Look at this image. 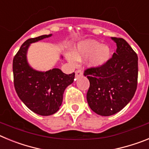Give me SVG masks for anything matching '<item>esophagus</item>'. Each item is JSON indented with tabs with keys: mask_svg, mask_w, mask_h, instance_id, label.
<instances>
[{
	"mask_svg": "<svg viewBox=\"0 0 149 149\" xmlns=\"http://www.w3.org/2000/svg\"><path fill=\"white\" fill-rule=\"evenodd\" d=\"M83 75V73L81 70H77L75 72V77H81Z\"/></svg>",
	"mask_w": 149,
	"mask_h": 149,
	"instance_id": "34e87169",
	"label": "esophagus"
}]
</instances>
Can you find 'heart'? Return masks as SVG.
<instances>
[{"label":"heart","instance_id":"1","mask_svg":"<svg viewBox=\"0 0 149 149\" xmlns=\"http://www.w3.org/2000/svg\"><path fill=\"white\" fill-rule=\"evenodd\" d=\"M110 49L106 45H102L93 39L81 41L76 45L73 53L65 55L66 60L74 66L77 65L78 61L89 58L88 65L90 68H99L104 65L110 58Z\"/></svg>","mask_w":149,"mask_h":149}]
</instances>
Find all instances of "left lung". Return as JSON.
Wrapping results in <instances>:
<instances>
[{
    "label": "left lung",
    "instance_id": "8db88e82",
    "mask_svg": "<svg viewBox=\"0 0 149 149\" xmlns=\"http://www.w3.org/2000/svg\"><path fill=\"white\" fill-rule=\"evenodd\" d=\"M116 44L112 58L99 68H88V104L95 113L109 116L122 110L134 97L137 86L138 57L122 38L111 37Z\"/></svg>",
    "mask_w": 149,
    "mask_h": 149
}]
</instances>
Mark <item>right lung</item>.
I'll use <instances>...</instances> for the list:
<instances>
[{"label":"right lung","mask_w":149,"mask_h":149,"mask_svg":"<svg viewBox=\"0 0 149 149\" xmlns=\"http://www.w3.org/2000/svg\"><path fill=\"white\" fill-rule=\"evenodd\" d=\"M51 36L42 35L27 39L21 46L13 62L17 95L30 110L40 116H50L58 111L64 91L74 79V73L65 74L56 68L41 72L33 68L28 63L27 54L30 44Z\"/></svg>","instance_id":"1"}]
</instances>
